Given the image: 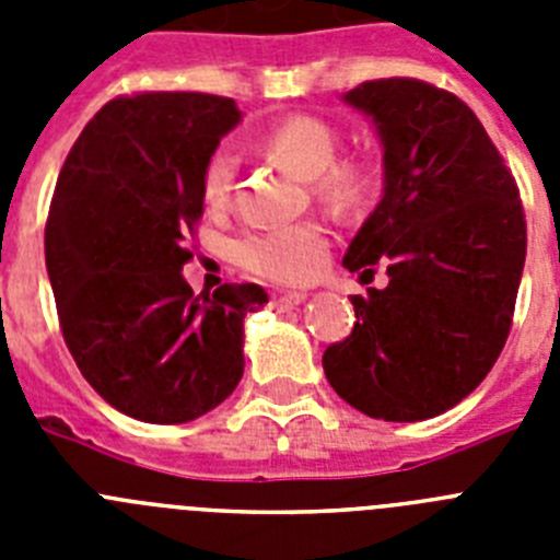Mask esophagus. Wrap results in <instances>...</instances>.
Here are the masks:
<instances>
[{
    "label": "esophagus",
    "mask_w": 560,
    "mask_h": 560,
    "mask_svg": "<svg viewBox=\"0 0 560 560\" xmlns=\"http://www.w3.org/2000/svg\"><path fill=\"white\" fill-rule=\"evenodd\" d=\"M305 303V294L303 291H289V294H280L271 300V308L277 311H291L296 308V305H303Z\"/></svg>",
    "instance_id": "34e87169"
}]
</instances>
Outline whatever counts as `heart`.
<instances>
[{"label": "heart", "instance_id": "b5f03b06", "mask_svg": "<svg viewBox=\"0 0 560 560\" xmlns=\"http://www.w3.org/2000/svg\"><path fill=\"white\" fill-rule=\"evenodd\" d=\"M264 151L271 160L289 167L294 176L311 182V190L323 205L336 212L359 210L373 192V171L364 160H336L339 133L330 122L294 114L277 122L264 140ZM235 182V156L226 148L210 153L201 171V192L210 207L226 205ZM237 266L249 275L264 277L271 283H305L325 264V235L316 224L264 226L249 230L232 246Z\"/></svg>", "mask_w": 560, "mask_h": 560}]
</instances>
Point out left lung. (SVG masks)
Instances as JSON below:
<instances>
[{
    "label": "left lung",
    "mask_w": 560,
    "mask_h": 560,
    "mask_svg": "<svg viewBox=\"0 0 560 560\" xmlns=\"http://www.w3.org/2000/svg\"><path fill=\"white\" fill-rule=\"evenodd\" d=\"M384 145V196L345 269L387 266L353 294V334L325 350L330 387L378 420L412 423L457 407L511 334L527 224L513 173L457 95L415 78L350 89Z\"/></svg>",
    "instance_id": "8db88e82"
}]
</instances>
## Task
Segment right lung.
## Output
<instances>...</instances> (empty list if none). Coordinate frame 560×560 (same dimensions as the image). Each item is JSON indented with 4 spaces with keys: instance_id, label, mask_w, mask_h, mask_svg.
<instances>
[{
    "instance_id": "1",
    "label": "right lung",
    "mask_w": 560,
    "mask_h": 560,
    "mask_svg": "<svg viewBox=\"0 0 560 560\" xmlns=\"http://www.w3.org/2000/svg\"><path fill=\"white\" fill-rule=\"evenodd\" d=\"M237 122L230 97H114L58 173L44 230L58 323L83 378L128 418L187 423L244 375V316L266 291L224 283L196 296L182 277L205 210L201 171Z\"/></svg>"
}]
</instances>
